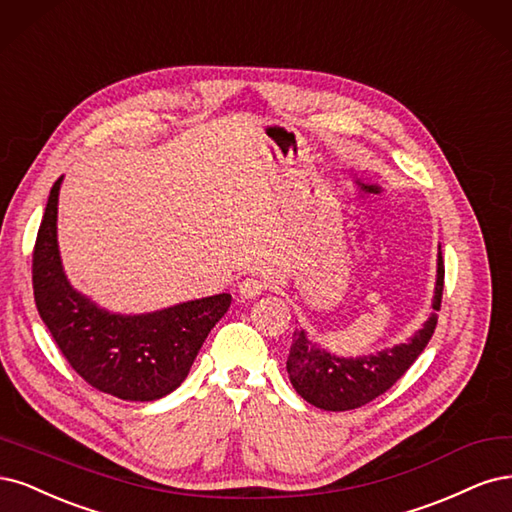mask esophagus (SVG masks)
<instances>
[{"mask_svg": "<svg viewBox=\"0 0 512 512\" xmlns=\"http://www.w3.org/2000/svg\"><path fill=\"white\" fill-rule=\"evenodd\" d=\"M266 289V283L259 276H246L242 278V283L238 285V293L240 298L244 300H255L257 295H261V291Z\"/></svg>", "mask_w": 512, "mask_h": 512, "instance_id": "esophagus-1", "label": "esophagus"}]
</instances>
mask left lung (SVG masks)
Returning <instances> with one entry per match:
<instances>
[{"label":"left lung","instance_id":"left-lung-1","mask_svg":"<svg viewBox=\"0 0 512 512\" xmlns=\"http://www.w3.org/2000/svg\"><path fill=\"white\" fill-rule=\"evenodd\" d=\"M442 289L444 261L438 249V274L432 302L434 312L430 319L423 323V327L408 342L395 344L391 349L378 351L374 355L349 359L338 357L312 344L306 338L304 329H295L287 359V372L293 389L308 404L334 412L359 408L378 398V395H383L415 364V359L430 342L438 323Z\"/></svg>","mask_w":512,"mask_h":512}]
</instances>
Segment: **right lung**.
<instances>
[{
  "label": "right lung",
  "instance_id": "right-lung-1",
  "mask_svg": "<svg viewBox=\"0 0 512 512\" xmlns=\"http://www.w3.org/2000/svg\"><path fill=\"white\" fill-rule=\"evenodd\" d=\"M61 178L48 195L34 246V298L44 325L85 381L127 402H153L185 381L232 295L183 302L146 315H114L65 278L57 246Z\"/></svg>",
  "mask_w": 512,
  "mask_h": 512
}]
</instances>
